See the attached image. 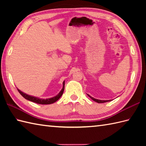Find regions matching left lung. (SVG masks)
Here are the masks:
<instances>
[{"label":"left lung","mask_w":146,"mask_h":146,"mask_svg":"<svg viewBox=\"0 0 146 146\" xmlns=\"http://www.w3.org/2000/svg\"><path fill=\"white\" fill-rule=\"evenodd\" d=\"M88 97H90L93 100L96 102H97V103H105V102H109V101L111 100H98V99H96V98H94L92 97L91 96H90L89 95H88Z\"/></svg>","instance_id":"8db88e82"}]
</instances>
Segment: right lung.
Segmentation results:
<instances>
[{"label":"right lung","instance_id":"obj_1","mask_svg":"<svg viewBox=\"0 0 146 146\" xmlns=\"http://www.w3.org/2000/svg\"><path fill=\"white\" fill-rule=\"evenodd\" d=\"M63 88H62V90L60 91V92L59 93V94L56 96H55V97H54L49 98H46V99L39 98H38V97H33V96H31V95H27V94H25V93L21 92L20 90H19L18 88H17V90H18L19 92V94L22 96H23V97L24 98H26V100H28L29 101H31L33 102H35V103L38 104L48 105V104H51L54 103V102H56L58 100V99L61 97V95H63V92H64V82H63Z\"/></svg>","mask_w":146,"mask_h":146}]
</instances>
